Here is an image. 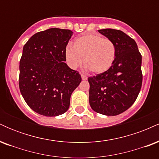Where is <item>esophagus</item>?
<instances>
[{"label":"esophagus","mask_w":159,"mask_h":159,"mask_svg":"<svg viewBox=\"0 0 159 159\" xmlns=\"http://www.w3.org/2000/svg\"><path fill=\"white\" fill-rule=\"evenodd\" d=\"M87 76L86 75H84V74H81V78L82 80H87Z\"/></svg>","instance_id":"34e87169"}]
</instances>
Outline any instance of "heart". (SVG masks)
Here are the masks:
<instances>
[{"label": "heart", "instance_id": "1", "mask_svg": "<svg viewBox=\"0 0 159 159\" xmlns=\"http://www.w3.org/2000/svg\"><path fill=\"white\" fill-rule=\"evenodd\" d=\"M116 55V45L108 38L99 35L87 34L75 39L73 48L66 49V59L72 68L82 63L92 72H105L114 64Z\"/></svg>", "mask_w": 159, "mask_h": 159}]
</instances>
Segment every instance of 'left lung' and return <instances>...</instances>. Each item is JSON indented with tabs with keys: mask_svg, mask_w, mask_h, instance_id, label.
Listing matches in <instances>:
<instances>
[{
	"mask_svg": "<svg viewBox=\"0 0 159 159\" xmlns=\"http://www.w3.org/2000/svg\"><path fill=\"white\" fill-rule=\"evenodd\" d=\"M98 32L112 40L116 47L114 64L108 70L88 78L89 102L94 111L116 116L135 102L142 85V57L134 39L115 29Z\"/></svg>",
	"mask_w": 159,
	"mask_h": 159,
	"instance_id": "1",
	"label": "left lung"
}]
</instances>
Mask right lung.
I'll use <instances>...</instances> for the list:
<instances>
[{
  "label": "right lung",
  "mask_w": 159,
  "mask_h": 159,
  "mask_svg": "<svg viewBox=\"0 0 159 159\" xmlns=\"http://www.w3.org/2000/svg\"><path fill=\"white\" fill-rule=\"evenodd\" d=\"M73 33L50 28L33 35L24 45L19 65V89L29 107L37 114L55 116L69 109L81 75L64 61Z\"/></svg>",
  "instance_id": "obj_1"
}]
</instances>
